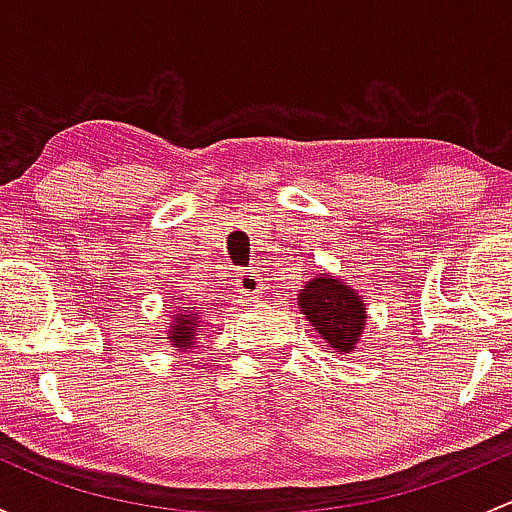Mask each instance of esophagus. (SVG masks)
<instances>
[{"label":"esophagus","mask_w":512,"mask_h":512,"mask_svg":"<svg viewBox=\"0 0 512 512\" xmlns=\"http://www.w3.org/2000/svg\"><path fill=\"white\" fill-rule=\"evenodd\" d=\"M237 287H240V292L245 294V297H252V299H257L262 294V280H260V275H257V272H252V270H247V272H242L240 275V280H237Z\"/></svg>","instance_id":"esophagus-1"}]
</instances>
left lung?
Listing matches in <instances>:
<instances>
[{
    "label": "left lung",
    "instance_id": "1",
    "mask_svg": "<svg viewBox=\"0 0 512 512\" xmlns=\"http://www.w3.org/2000/svg\"><path fill=\"white\" fill-rule=\"evenodd\" d=\"M299 312L339 354L356 352L366 327V297L334 275H317L299 289Z\"/></svg>",
    "mask_w": 512,
    "mask_h": 512
}]
</instances>
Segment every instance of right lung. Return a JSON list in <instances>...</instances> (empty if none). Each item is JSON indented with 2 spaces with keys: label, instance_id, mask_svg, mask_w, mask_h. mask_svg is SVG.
<instances>
[{
  "label": "right lung",
  "instance_id": "1",
  "mask_svg": "<svg viewBox=\"0 0 512 512\" xmlns=\"http://www.w3.org/2000/svg\"><path fill=\"white\" fill-rule=\"evenodd\" d=\"M170 327L165 332V339L170 342V347L175 352H190L198 339L200 327H205L203 322V312L200 307H180L170 314Z\"/></svg>",
  "mask_w": 512,
  "mask_h": 512
}]
</instances>
